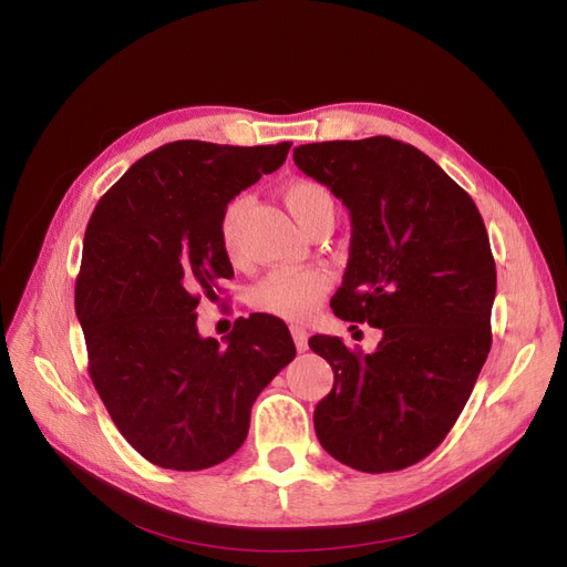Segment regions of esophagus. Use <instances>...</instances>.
<instances>
[{"mask_svg":"<svg viewBox=\"0 0 567 567\" xmlns=\"http://www.w3.org/2000/svg\"><path fill=\"white\" fill-rule=\"evenodd\" d=\"M290 333H293L298 352H305L307 350V331L300 329V326H293V329H290Z\"/></svg>","mask_w":567,"mask_h":567,"instance_id":"esophagus-1","label":"esophagus"}]
</instances>
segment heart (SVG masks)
Listing matches in <instances>:
<instances>
[{
  "label": "heart",
  "instance_id": "b5f03b06",
  "mask_svg": "<svg viewBox=\"0 0 567 567\" xmlns=\"http://www.w3.org/2000/svg\"><path fill=\"white\" fill-rule=\"evenodd\" d=\"M284 200L302 229L319 215L333 213V196L329 188L310 179L288 184ZM244 208L246 198H234L219 221V241L231 260L238 255V225H241ZM326 290H329V279L319 269H277L250 286L248 305L260 315L284 321H305L315 315Z\"/></svg>",
  "mask_w": 567,
  "mask_h": 567
}]
</instances>
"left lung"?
<instances>
[{"label": "left lung", "mask_w": 567, "mask_h": 567, "mask_svg": "<svg viewBox=\"0 0 567 567\" xmlns=\"http://www.w3.org/2000/svg\"><path fill=\"white\" fill-rule=\"evenodd\" d=\"M293 161L352 217L336 317L381 329L371 354L312 336L333 369L321 447L364 473L414 466L447 437L492 348L496 267L473 198L416 146L369 136L302 144Z\"/></svg>", "instance_id": "obj_1"}]
</instances>
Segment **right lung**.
Wrapping results in <instances>:
<instances>
[{
    "instance_id": "add662e5",
    "label": "right lung",
    "mask_w": 567,
    "mask_h": 567,
    "mask_svg": "<svg viewBox=\"0 0 567 567\" xmlns=\"http://www.w3.org/2000/svg\"><path fill=\"white\" fill-rule=\"evenodd\" d=\"M290 144L184 140L136 161L84 231L75 315L90 375L123 437L169 471L217 466L241 447L250 409L296 357L277 317L238 319L219 348L196 307L234 277L219 241L227 205L279 169Z\"/></svg>"
}]
</instances>
